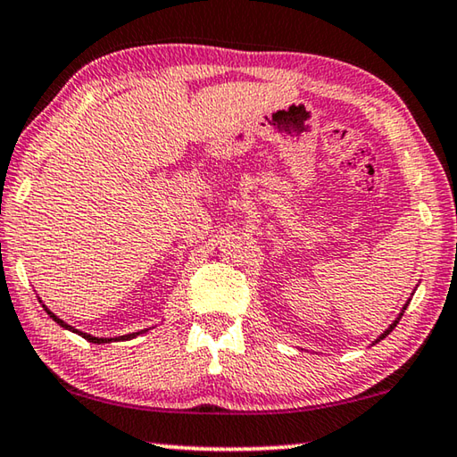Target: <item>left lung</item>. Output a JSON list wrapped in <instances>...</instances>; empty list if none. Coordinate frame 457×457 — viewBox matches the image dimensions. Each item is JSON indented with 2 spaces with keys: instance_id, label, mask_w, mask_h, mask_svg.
Segmentation results:
<instances>
[{
  "instance_id": "left-lung-1",
  "label": "left lung",
  "mask_w": 457,
  "mask_h": 457,
  "mask_svg": "<svg viewBox=\"0 0 457 457\" xmlns=\"http://www.w3.org/2000/svg\"><path fill=\"white\" fill-rule=\"evenodd\" d=\"M405 308H407V304H405V306H403V311H405ZM401 316H403V312H401V314H399V319H401ZM399 319H397V320H395V322H393V324H391V327H389V328H386V330H385V332H383V335H381V337H378V338H377V340H375V343H378V340H383V338H385V337H386V335H389V332H391V330H393V328H395V327H397V322H399Z\"/></svg>"
}]
</instances>
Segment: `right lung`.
Segmentation results:
<instances>
[{"instance_id": "obj_1", "label": "right lung", "mask_w": 457, "mask_h": 457, "mask_svg": "<svg viewBox=\"0 0 457 457\" xmlns=\"http://www.w3.org/2000/svg\"><path fill=\"white\" fill-rule=\"evenodd\" d=\"M46 312H48V314L52 316V319H54V320H56V322L60 324V327H62V328H68V330H72V332H79V330H76V328H72V327H71V324H66L64 320H60L56 314H52V312L48 311V308H46ZM141 332H143V330H141ZM141 332H133V335H127V337H119L117 340H127V338H135L137 335H141ZM79 335H80L82 338H87V340H90V343H96V345H100V343H111V340H112V338H98V337H90V335H87V332H79Z\"/></svg>"}]
</instances>
